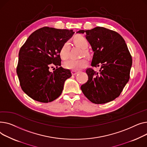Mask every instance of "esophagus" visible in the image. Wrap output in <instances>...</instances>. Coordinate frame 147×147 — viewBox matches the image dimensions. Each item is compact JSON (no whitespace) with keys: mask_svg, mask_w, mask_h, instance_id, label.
<instances>
[{"mask_svg":"<svg viewBox=\"0 0 147 147\" xmlns=\"http://www.w3.org/2000/svg\"><path fill=\"white\" fill-rule=\"evenodd\" d=\"M79 72H78V71H74V70H72V74L73 75H75L76 74H77Z\"/></svg>","mask_w":147,"mask_h":147,"instance_id":"34e87169","label":"esophagus"}]
</instances>
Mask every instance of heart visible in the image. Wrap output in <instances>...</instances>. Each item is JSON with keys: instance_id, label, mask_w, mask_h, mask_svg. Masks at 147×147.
Returning a JSON list of instances; mask_svg holds the SVG:
<instances>
[{"instance_id": "b5f03b06", "label": "heart", "mask_w": 147, "mask_h": 147, "mask_svg": "<svg viewBox=\"0 0 147 147\" xmlns=\"http://www.w3.org/2000/svg\"><path fill=\"white\" fill-rule=\"evenodd\" d=\"M74 42L76 45L84 50V53L87 54V51L85 49L88 47L87 40L82 36H77L74 39ZM69 55V44L68 42H65L60 49V56L63 59H67ZM88 64L87 59H81L79 60L70 59L63 63V66L66 69L72 70H80L85 67Z\"/></svg>"}]
</instances>
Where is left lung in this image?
Here are the masks:
<instances>
[{
	"mask_svg": "<svg viewBox=\"0 0 147 147\" xmlns=\"http://www.w3.org/2000/svg\"><path fill=\"white\" fill-rule=\"evenodd\" d=\"M94 51L91 66H101L100 72L87 68L88 80L81 89L90 101L105 104L118 97L129 81L132 59L123 37L117 32L97 27L80 30Z\"/></svg>",
	"mask_w": 147,
	"mask_h": 147,
	"instance_id": "left-lung-1",
	"label": "left lung"
}]
</instances>
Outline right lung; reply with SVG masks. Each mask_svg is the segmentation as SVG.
I'll list each match as a JSON object with an SVG mask.
<instances>
[{
    "mask_svg": "<svg viewBox=\"0 0 147 147\" xmlns=\"http://www.w3.org/2000/svg\"><path fill=\"white\" fill-rule=\"evenodd\" d=\"M74 33L72 30L42 27L33 32L21 47L16 73L22 91L33 100L49 102L61 95L72 74L60 66V49ZM52 65L57 68L51 73Z\"/></svg>",
    "mask_w": 147,
    "mask_h": 147,
    "instance_id": "obj_1",
    "label": "right lung"
}]
</instances>
